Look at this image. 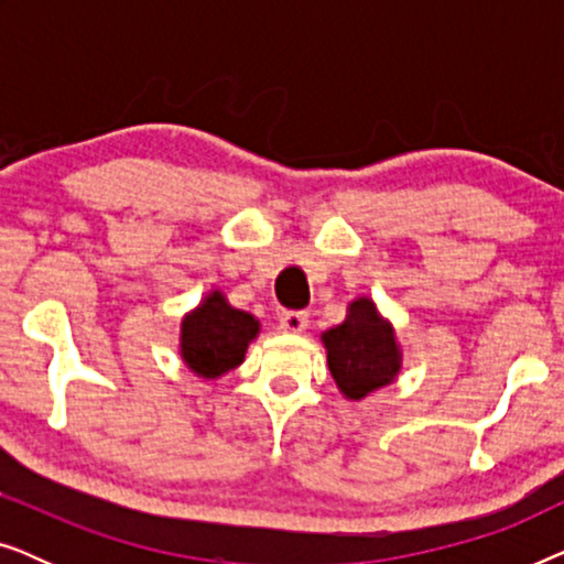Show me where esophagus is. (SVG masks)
<instances>
[{
	"instance_id": "34e87169",
	"label": "esophagus",
	"mask_w": 564,
	"mask_h": 564,
	"mask_svg": "<svg viewBox=\"0 0 564 564\" xmlns=\"http://www.w3.org/2000/svg\"><path fill=\"white\" fill-rule=\"evenodd\" d=\"M280 328L288 334H303L307 328V313L305 311H284L280 313Z\"/></svg>"
}]
</instances>
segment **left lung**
Wrapping results in <instances>:
<instances>
[{
	"label": "left lung",
	"mask_w": 564,
	"mask_h": 564,
	"mask_svg": "<svg viewBox=\"0 0 564 564\" xmlns=\"http://www.w3.org/2000/svg\"><path fill=\"white\" fill-rule=\"evenodd\" d=\"M328 369L346 398L361 400L388 384L400 369V354L390 323H384L367 297L354 300L341 326L323 334Z\"/></svg>",
	"instance_id": "1"
}]
</instances>
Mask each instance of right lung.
<instances>
[{
    "label": "right lung",
    "mask_w": 564,
    "mask_h": 564,
    "mask_svg": "<svg viewBox=\"0 0 564 564\" xmlns=\"http://www.w3.org/2000/svg\"><path fill=\"white\" fill-rule=\"evenodd\" d=\"M257 334L259 323L253 315L236 311L220 292H213L182 323V357L192 372L215 380L241 365L246 346Z\"/></svg>",
    "instance_id": "add662e5"
}]
</instances>
